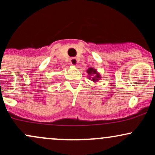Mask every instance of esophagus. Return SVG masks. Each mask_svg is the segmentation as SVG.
<instances>
[{"label": "esophagus", "mask_w": 155, "mask_h": 155, "mask_svg": "<svg viewBox=\"0 0 155 155\" xmlns=\"http://www.w3.org/2000/svg\"><path fill=\"white\" fill-rule=\"evenodd\" d=\"M70 63L72 65H74V66H75V65H77V63H78L77 59H76V58H72L70 60Z\"/></svg>", "instance_id": "obj_1"}]
</instances>
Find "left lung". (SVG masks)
<instances>
[{"mask_svg": "<svg viewBox=\"0 0 155 155\" xmlns=\"http://www.w3.org/2000/svg\"><path fill=\"white\" fill-rule=\"evenodd\" d=\"M87 72L89 76L94 75V76L92 78V79L90 76L89 77L90 79H92V81H94V82H97L98 80L101 79L100 74H99L98 72H97V71H96L95 69H94L93 68H89L87 70Z\"/></svg>", "mask_w": 155, "mask_h": 155, "instance_id": "left-lung-1", "label": "left lung"}]
</instances>
